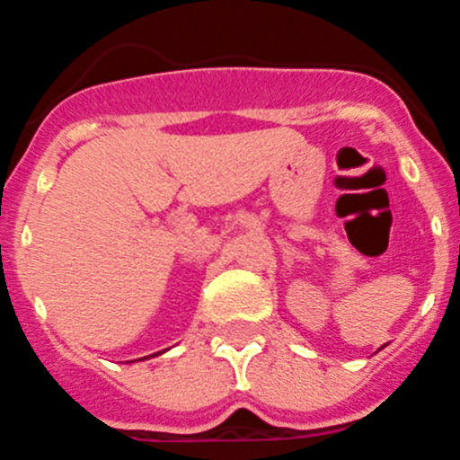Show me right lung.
Wrapping results in <instances>:
<instances>
[{"mask_svg":"<svg viewBox=\"0 0 460 460\" xmlns=\"http://www.w3.org/2000/svg\"><path fill=\"white\" fill-rule=\"evenodd\" d=\"M155 355H160V352H155ZM155 355H151V357H155ZM142 358H149V357H142ZM142 358H136V361H142ZM128 363H134V361H128Z\"/></svg>","mask_w":460,"mask_h":460,"instance_id":"add662e5","label":"right lung"}]
</instances>
